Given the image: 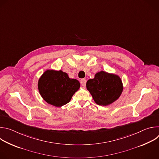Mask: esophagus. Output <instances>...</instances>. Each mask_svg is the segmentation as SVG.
I'll list each match as a JSON object with an SVG mask.
<instances>
[{"instance_id":"1","label":"esophagus","mask_w":159,"mask_h":159,"mask_svg":"<svg viewBox=\"0 0 159 159\" xmlns=\"http://www.w3.org/2000/svg\"><path fill=\"white\" fill-rule=\"evenodd\" d=\"M86 80L85 79H81L80 80V84H81V85H82V86H84V87H85V85H86Z\"/></svg>"}]
</instances>
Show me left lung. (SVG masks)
<instances>
[{
    "instance_id": "obj_1",
    "label": "left lung",
    "mask_w": 159,
    "mask_h": 159,
    "mask_svg": "<svg viewBox=\"0 0 159 159\" xmlns=\"http://www.w3.org/2000/svg\"><path fill=\"white\" fill-rule=\"evenodd\" d=\"M86 87L95 102L99 106H107L114 102L120 97L123 90L122 81L118 75L104 71L98 72L94 79L87 80Z\"/></svg>"
}]
</instances>
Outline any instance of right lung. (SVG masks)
I'll return each instance as SVG.
<instances>
[{
    "mask_svg": "<svg viewBox=\"0 0 159 159\" xmlns=\"http://www.w3.org/2000/svg\"><path fill=\"white\" fill-rule=\"evenodd\" d=\"M80 85L77 80L69 78L66 73L54 70L45 71L38 83L43 99L55 107H61L69 102Z\"/></svg>",
    "mask_w": 159,
    "mask_h": 159,
    "instance_id": "obj_1",
    "label": "right lung"
}]
</instances>
